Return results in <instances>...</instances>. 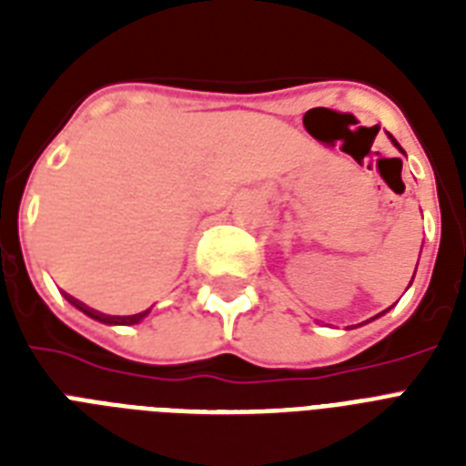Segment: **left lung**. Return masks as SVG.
Here are the masks:
<instances>
[{"mask_svg": "<svg viewBox=\"0 0 466 466\" xmlns=\"http://www.w3.org/2000/svg\"><path fill=\"white\" fill-rule=\"evenodd\" d=\"M387 137H390V140H391V145H394V147H397V149H399V152H401V155H406L404 149H401V145H399V142H397V140H394V137H391V135H390V133H387ZM413 276H416V270H413ZM411 283H413V278H411ZM411 283H409V285H411ZM390 309H391V307H390ZM390 309H384V311H380V314H377V317H372V319H380V317H382V314H387V311H390ZM365 324H368V321H365Z\"/></svg>", "mask_w": 466, "mask_h": 466, "instance_id": "8db88e82", "label": "left lung"}]
</instances>
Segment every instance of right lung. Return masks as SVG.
Here are the masks:
<instances>
[{"instance_id": "obj_1", "label": "right lung", "mask_w": 466, "mask_h": 466, "mask_svg": "<svg viewBox=\"0 0 466 466\" xmlns=\"http://www.w3.org/2000/svg\"><path fill=\"white\" fill-rule=\"evenodd\" d=\"M65 298H67L69 305H75L76 309L84 311L86 317L96 319V321H101V324H108V326H133V324H140L142 319L147 317L149 311H152V307H149V309L140 311V314H130V317H111V314H104V311L91 309V307H86V305H84V302H79V299L69 298V295H65Z\"/></svg>"}]
</instances>
